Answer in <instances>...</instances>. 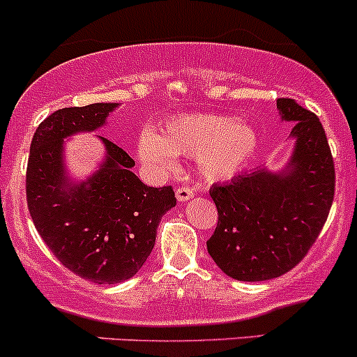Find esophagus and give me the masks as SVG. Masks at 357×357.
<instances>
[{"label":"esophagus","instance_id":"34e87169","mask_svg":"<svg viewBox=\"0 0 357 357\" xmlns=\"http://www.w3.org/2000/svg\"><path fill=\"white\" fill-rule=\"evenodd\" d=\"M175 194H177L178 202H185V200L194 197V189H192L190 185H180Z\"/></svg>","mask_w":357,"mask_h":357}]
</instances>
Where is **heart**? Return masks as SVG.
<instances>
[{
    "label": "heart",
    "mask_w": 357,
    "mask_h": 357,
    "mask_svg": "<svg viewBox=\"0 0 357 357\" xmlns=\"http://www.w3.org/2000/svg\"><path fill=\"white\" fill-rule=\"evenodd\" d=\"M258 133L253 126L226 114H185L168 121L158 135H143L138 155L160 172L172 170L175 153L197 157L200 174L209 180H226L253 157Z\"/></svg>",
    "instance_id": "b5f03b06"
}]
</instances>
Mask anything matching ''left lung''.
<instances>
[{
	"label": "left lung",
	"mask_w": 357,
	"mask_h": 357,
	"mask_svg": "<svg viewBox=\"0 0 357 357\" xmlns=\"http://www.w3.org/2000/svg\"><path fill=\"white\" fill-rule=\"evenodd\" d=\"M283 121L297 139L280 174L256 168L229 183L212 185L218 226L207 251L239 282L285 275L305 258L329 215L335 190L334 160L322 123L295 99H276Z\"/></svg>",
	"instance_id": "obj_1"
}]
</instances>
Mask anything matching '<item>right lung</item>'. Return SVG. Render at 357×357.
<instances>
[{"label": "right lung", "instance_id": "add662e5", "mask_svg": "<svg viewBox=\"0 0 357 357\" xmlns=\"http://www.w3.org/2000/svg\"><path fill=\"white\" fill-rule=\"evenodd\" d=\"M116 102L63 107L40 123L26 165V204L38 234L72 273L99 285L138 273L157 238L160 219L175 207L170 185H145L135 160L107 138L106 162L92 177L69 183L63 172V138L94 131Z\"/></svg>", "mask_w": 357, "mask_h": 357}]
</instances>
